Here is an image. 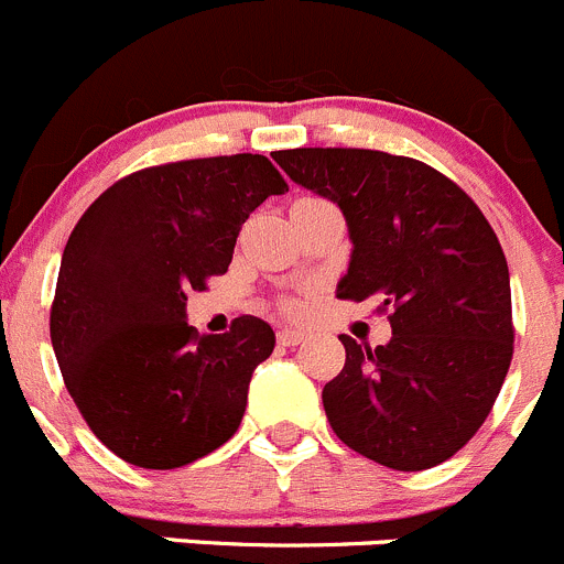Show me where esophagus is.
<instances>
[{"instance_id":"esophagus-1","label":"esophagus","mask_w":564,"mask_h":564,"mask_svg":"<svg viewBox=\"0 0 564 564\" xmlns=\"http://www.w3.org/2000/svg\"><path fill=\"white\" fill-rule=\"evenodd\" d=\"M304 337H306V334L301 332V328H282V332H280V343L282 345H299V343H304Z\"/></svg>"}]
</instances>
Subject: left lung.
Instances as JSON below:
<instances>
[{
    "instance_id": "1",
    "label": "left lung",
    "mask_w": 564,
    "mask_h": 564,
    "mask_svg": "<svg viewBox=\"0 0 564 564\" xmlns=\"http://www.w3.org/2000/svg\"><path fill=\"white\" fill-rule=\"evenodd\" d=\"M299 186L343 210L354 243L339 299H378L392 339L343 334L323 387L339 442L398 471L453 458L494 409L512 359L510 271L482 210L449 177L359 148L276 150Z\"/></svg>"
}]
</instances>
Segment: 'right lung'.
<instances>
[{
    "instance_id": "right-lung-1",
    "label": "right lung",
    "mask_w": 564,
    "mask_h": 564,
    "mask_svg": "<svg viewBox=\"0 0 564 564\" xmlns=\"http://www.w3.org/2000/svg\"><path fill=\"white\" fill-rule=\"evenodd\" d=\"M288 183L265 155L150 166L106 188L65 243L52 345L65 387L117 458L177 469L238 431L274 328L197 334L186 293L225 274L241 225Z\"/></svg>"
}]
</instances>
